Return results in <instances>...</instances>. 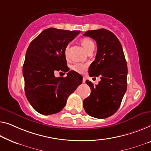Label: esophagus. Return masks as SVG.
Instances as JSON below:
<instances>
[{
  "instance_id": "obj_1",
  "label": "esophagus",
  "mask_w": 151,
  "mask_h": 151,
  "mask_svg": "<svg viewBox=\"0 0 151 151\" xmlns=\"http://www.w3.org/2000/svg\"><path fill=\"white\" fill-rule=\"evenodd\" d=\"M83 83H85V78L84 77L83 78Z\"/></svg>"
}]
</instances>
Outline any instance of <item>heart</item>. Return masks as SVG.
<instances>
[{
    "label": "heart",
    "mask_w": 151,
    "mask_h": 151,
    "mask_svg": "<svg viewBox=\"0 0 151 151\" xmlns=\"http://www.w3.org/2000/svg\"><path fill=\"white\" fill-rule=\"evenodd\" d=\"M81 44L85 50L88 51L89 50L91 49H94V42L92 41V40L89 39V38H83V39L81 40ZM68 45H67L65 48V55L67 57V53H68ZM88 66V64H82V63H76L72 66V68H73L74 70L76 72H78V73H83V72H85V70Z\"/></svg>",
    "instance_id": "1"
}]
</instances>
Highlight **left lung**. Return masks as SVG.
Returning <instances> with one entry per match:
<instances>
[{"instance_id":"left-lung-1","label":"left lung","mask_w":151,"mask_h":151,"mask_svg":"<svg viewBox=\"0 0 151 151\" xmlns=\"http://www.w3.org/2000/svg\"><path fill=\"white\" fill-rule=\"evenodd\" d=\"M83 35L97 43L96 59L90 65L89 75L101 78L96 85L86 81L91 92L83 100V108L89 115L105 119L117 111L127 90V62L120 41L111 31L101 28L87 31Z\"/></svg>"}]
</instances>
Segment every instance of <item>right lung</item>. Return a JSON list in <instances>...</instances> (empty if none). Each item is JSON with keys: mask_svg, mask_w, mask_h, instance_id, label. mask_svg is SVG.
<instances>
[{"mask_svg": "<svg viewBox=\"0 0 151 151\" xmlns=\"http://www.w3.org/2000/svg\"><path fill=\"white\" fill-rule=\"evenodd\" d=\"M79 33L47 28L28 47L23 66L25 93L40 114L49 115L61 111L68 96L82 83V76L74 70L69 71L66 78L54 75L56 71H69L65 48Z\"/></svg>", "mask_w": 151, "mask_h": 151, "instance_id": "add662e5", "label": "right lung"}]
</instances>
